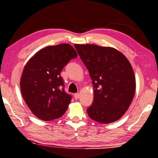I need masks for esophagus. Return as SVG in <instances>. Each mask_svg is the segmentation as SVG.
<instances>
[{
  "mask_svg": "<svg viewBox=\"0 0 158 158\" xmlns=\"http://www.w3.org/2000/svg\"><path fill=\"white\" fill-rule=\"evenodd\" d=\"M79 96H80V94H79V93H75L74 94V99H79Z\"/></svg>",
  "mask_w": 158,
  "mask_h": 158,
  "instance_id": "1",
  "label": "esophagus"
}]
</instances>
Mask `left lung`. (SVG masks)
Returning a JSON list of instances; mask_svg holds the SVG:
<instances>
[{"label": "left lung", "instance_id": "1", "mask_svg": "<svg viewBox=\"0 0 158 158\" xmlns=\"http://www.w3.org/2000/svg\"><path fill=\"white\" fill-rule=\"evenodd\" d=\"M93 81L94 99L87 109L102 124L117 121L133 101L135 77L127 57L116 49L97 45H74Z\"/></svg>", "mask_w": 158, "mask_h": 158}]
</instances>
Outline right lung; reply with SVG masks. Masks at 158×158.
Segmentation results:
<instances>
[{
    "mask_svg": "<svg viewBox=\"0 0 158 158\" xmlns=\"http://www.w3.org/2000/svg\"><path fill=\"white\" fill-rule=\"evenodd\" d=\"M77 57L73 47L64 44L43 48L27 62L20 87L27 106L40 119H56L66 111L72 97L64 91L60 73Z\"/></svg>",
    "mask_w": 158,
    "mask_h": 158,
    "instance_id": "obj_1",
    "label": "right lung"
}]
</instances>
